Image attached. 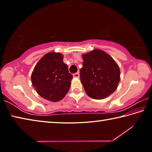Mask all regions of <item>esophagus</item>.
Here are the masks:
<instances>
[{
	"instance_id": "34e87169",
	"label": "esophagus",
	"mask_w": 152,
	"mask_h": 152,
	"mask_svg": "<svg viewBox=\"0 0 152 152\" xmlns=\"http://www.w3.org/2000/svg\"><path fill=\"white\" fill-rule=\"evenodd\" d=\"M73 76H74V78H79L80 77V74H79V72H76V73H74V74H73Z\"/></svg>"
}]
</instances>
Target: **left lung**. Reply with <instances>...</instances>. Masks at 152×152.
<instances>
[{
  "instance_id": "left-lung-1",
  "label": "left lung",
  "mask_w": 152,
  "mask_h": 152,
  "mask_svg": "<svg viewBox=\"0 0 152 152\" xmlns=\"http://www.w3.org/2000/svg\"><path fill=\"white\" fill-rule=\"evenodd\" d=\"M80 80L86 93L94 99H103L113 93L120 81V70L112 57L101 50L82 56Z\"/></svg>"
}]
</instances>
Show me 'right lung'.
I'll return each instance as SVG.
<instances>
[{
  "mask_svg": "<svg viewBox=\"0 0 152 152\" xmlns=\"http://www.w3.org/2000/svg\"><path fill=\"white\" fill-rule=\"evenodd\" d=\"M63 58L60 53H46L36 64L31 74L32 85L36 92L51 102L63 99L70 89L73 78Z\"/></svg>",
  "mask_w": 152,
  "mask_h": 152,
  "instance_id": "1",
  "label": "right lung"
}]
</instances>
